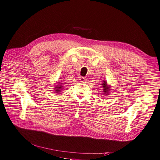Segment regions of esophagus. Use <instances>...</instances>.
<instances>
[{"mask_svg":"<svg viewBox=\"0 0 160 160\" xmlns=\"http://www.w3.org/2000/svg\"><path fill=\"white\" fill-rule=\"evenodd\" d=\"M79 80H80V82H85V81H86V78H84V77H80Z\"/></svg>","mask_w":160,"mask_h":160,"instance_id":"obj_1","label":"esophagus"}]
</instances>
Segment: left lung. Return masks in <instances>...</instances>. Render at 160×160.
Here are the masks:
<instances>
[{
	"label": "left lung",
	"mask_w": 160,
	"mask_h": 160,
	"mask_svg": "<svg viewBox=\"0 0 160 160\" xmlns=\"http://www.w3.org/2000/svg\"><path fill=\"white\" fill-rule=\"evenodd\" d=\"M102 87H103V92L105 93V95H108L109 93V92H110V87H109L108 85V84H107V82H106V81H103L102 82Z\"/></svg>",
	"instance_id": "obj_1"
}]
</instances>
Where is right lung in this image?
<instances>
[{
    "mask_svg": "<svg viewBox=\"0 0 160 160\" xmlns=\"http://www.w3.org/2000/svg\"><path fill=\"white\" fill-rule=\"evenodd\" d=\"M58 83H59V82H58ZM55 87V91L56 92L55 93H59V92H60L61 89H62V85H59V84H56Z\"/></svg>",
    "mask_w": 160,
    "mask_h": 160,
    "instance_id": "right-lung-1",
    "label": "right lung"
}]
</instances>
